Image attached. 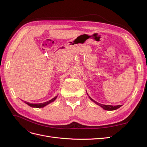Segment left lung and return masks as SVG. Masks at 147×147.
<instances>
[{
    "mask_svg": "<svg viewBox=\"0 0 147 147\" xmlns=\"http://www.w3.org/2000/svg\"><path fill=\"white\" fill-rule=\"evenodd\" d=\"M89 97H90V96H89ZM90 99H91L92 101L95 102V103H96V104H97L98 105L100 106L101 107H102V108H103V109H104V110H116V109L119 108L120 107L122 106V105H115V106L110 105H103V104L98 103V102H96L95 100H94L92 99H91L90 97Z\"/></svg>",
    "mask_w": 147,
    "mask_h": 147,
    "instance_id": "1",
    "label": "left lung"
}]
</instances>
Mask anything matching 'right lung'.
Returning a JSON list of instances; mask_svg holds the SVG:
<instances>
[{
	"mask_svg": "<svg viewBox=\"0 0 147 147\" xmlns=\"http://www.w3.org/2000/svg\"><path fill=\"white\" fill-rule=\"evenodd\" d=\"M56 98H57V96L55 97L54 98L51 99V100H48V101H47V102H43V103H41V104H33L29 103V102H25L26 104H27L28 105H29L30 107H32L42 108V107H45V105H48V104H49L51 103V102L54 101Z\"/></svg>",
	"mask_w": 147,
	"mask_h": 147,
	"instance_id": "right-lung-1",
	"label": "right lung"
}]
</instances>
